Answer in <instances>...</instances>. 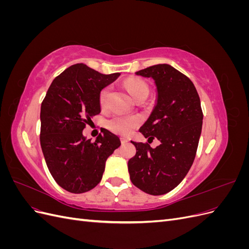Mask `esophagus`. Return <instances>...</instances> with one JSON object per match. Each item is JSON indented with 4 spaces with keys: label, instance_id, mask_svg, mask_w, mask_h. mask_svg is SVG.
<instances>
[{
    "label": "esophagus",
    "instance_id": "1",
    "mask_svg": "<svg viewBox=\"0 0 249 249\" xmlns=\"http://www.w3.org/2000/svg\"><path fill=\"white\" fill-rule=\"evenodd\" d=\"M120 141H122L123 144H126V143L129 142V140H127L126 138H120Z\"/></svg>",
    "mask_w": 249,
    "mask_h": 249
}]
</instances>
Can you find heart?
I'll return each mask as SVG.
<instances>
[{
    "instance_id": "1",
    "label": "heart",
    "mask_w": 249,
    "mask_h": 249,
    "mask_svg": "<svg viewBox=\"0 0 249 249\" xmlns=\"http://www.w3.org/2000/svg\"><path fill=\"white\" fill-rule=\"evenodd\" d=\"M125 88L135 100H137L141 95L147 96L149 91L147 83L144 80L139 78H131L127 80L125 82ZM109 91V87H105L104 89H102L100 93V103L103 107L106 106ZM137 124L138 119L133 116L116 115L107 122V127L110 131L118 135H123V136L129 135L137 126Z\"/></svg>"
}]
</instances>
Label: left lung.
I'll use <instances>...</instances> for the list:
<instances>
[{
  "mask_svg": "<svg viewBox=\"0 0 249 249\" xmlns=\"http://www.w3.org/2000/svg\"><path fill=\"white\" fill-rule=\"evenodd\" d=\"M152 78L157 86V103L145 124L143 136L161 142L131 141L136 155L127 163L132 183L152 195L168 193L182 182L192 166L202 126V111L191 80L169 64H157L135 72Z\"/></svg>",
  "mask_w": 249,
  "mask_h": 249,
  "instance_id": "1",
  "label": "left lung"
}]
</instances>
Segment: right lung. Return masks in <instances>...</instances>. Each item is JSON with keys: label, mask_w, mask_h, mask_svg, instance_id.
<instances>
[{"label": "right lung", "mask_w": 249, "mask_h": 249, "mask_svg": "<svg viewBox=\"0 0 249 249\" xmlns=\"http://www.w3.org/2000/svg\"><path fill=\"white\" fill-rule=\"evenodd\" d=\"M119 72L103 74L87 65L70 66L54 79L41 103L40 145L56 183L71 193H84L101 182L108 157L119 138L105 129L94 142L83 136L92 116L101 113L100 93Z\"/></svg>", "instance_id": "right-lung-1"}]
</instances>
